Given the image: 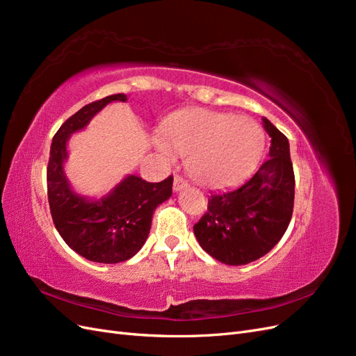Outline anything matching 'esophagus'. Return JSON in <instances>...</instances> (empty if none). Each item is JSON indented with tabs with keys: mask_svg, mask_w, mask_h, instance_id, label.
Returning <instances> with one entry per match:
<instances>
[{
	"mask_svg": "<svg viewBox=\"0 0 356 356\" xmlns=\"http://www.w3.org/2000/svg\"><path fill=\"white\" fill-rule=\"evenodd\" d=\"M187 186H188V182L184 178L179 177V175H175V178H174V191H179L182 188H186Z\"/></svg>",
	"mask_w": 356,
	"mask_h": 356,
	"instance_id": "1",
	"label": "esophagus"
}]
</instances>
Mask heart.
Segmentation results:
<instances>
[{"label":"heart","instance_id":"heart-1","mask_svg":"<svg viewBox=\"0 0 356 356\" xmlns=\"http://www.w3.org/2000/svg\"><path fill=\"white\" fill-rule=\"evenodd\" d=\"M157 138V149L166 160L187 157L188 174L208 187L234 184L250 172L264 148V135L252 118L207 108L175 115Z\"/></svg>","mask_w":356,"mask_h":356}]
</instances>
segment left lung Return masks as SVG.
Segmentation results:
<instances>
[{"mask_svg":"<svg viewBox=\"0 0 356 356\" xmlns=\"http://www.w3.org/2000/svg\"><path fill=\"white\" fill-rule=\"evenodd\" d=\"M272 145L268 159L242 186L213 193L195 224L199 245L229 266L252 263L281 241L293 217L294 169L286 136L263 117Z\"/></svg>","mask_w":356,"mask_h":356,"instance_id":"obj_1","label":"left lung"}]
</instances>
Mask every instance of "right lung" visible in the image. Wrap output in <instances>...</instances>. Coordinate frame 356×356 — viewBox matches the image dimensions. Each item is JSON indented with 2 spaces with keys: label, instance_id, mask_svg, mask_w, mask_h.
Here are the masks:
<instances>
[{
  "label": "right lung",
  "instance_id": "add662e5",
  "mask_svg": "<svg viewBox=\"0 0 356 356\" xmlns=\"http://www.w3.org/2000/svg\"><path fill=\"white\" fill-rule=\"evenodd\" d=\"M126 99V95L117 93L84 105L59 127L50 147L47 196L53 222L72 251L95 263L115 264L132 258L148 238L154 209L172 195V175L160 182L127 175L99 200L86 199L70 186L63 172L68 138L88 126L105 105Z\"/></svg>",
  "mask_w": 356,
  "mask_h": 356
}]
</instances>
